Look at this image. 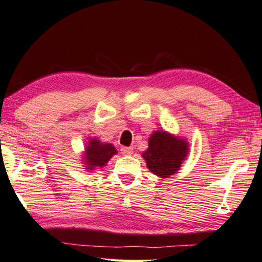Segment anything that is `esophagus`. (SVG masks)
I'll return each mask as SVG.
<instances>
[{"label": "esophagus", "mask_w": 262, "mask_h": 262, "mask_svg": "<svg viewBox=\"0 0 262 262\" xmlns=\"http://www.w3.org/2000/svg\"><path fill=\"white\" fill-rule=\"evenodd\" d=\"M121 151H122V154L125 155V156H127V155H131L133 152V148L132 147H122Z\"/></svg>", "instance_id": "1"}]
</instances>
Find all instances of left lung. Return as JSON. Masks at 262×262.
<instances>
[{
	"instance_id": "1",
	"label": "left lung",
	"mask_w": 262,
	"mask_h": 262,
	"mask_svg": "<svg viewBox=\"0 0 262 262\" xmlns=\"http://www.w3.org/2000/svg\"><path fill=\"white\" fill-rule=\"evenodd\" d=\"M188 154L185 140L174 138L166 132L157 131L149 138V147L142 154L148 168L159 178L176 173Z\"/></svg>"
}]
</instances>
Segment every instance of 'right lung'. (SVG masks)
I'll list each match as a JSON object with an SVG mask.
<instances>
[{"mask_svg":"<svg viewBox=\"0 0 262 262\" xmlns=\"http://www.w3.org/2000/svg\"><path fill=\"white\" fill-rule=\"evenodd\" d=\"M88 147L86 149V163L89 169H94L95 167L105 166L111 157L116 154V149L110 145V143H100L98 140L93 139L89 141Z\"/></svg>","mask_w":262,"mask_h":262,"instance_id":"1","label":"right lung"}]
</instances>
